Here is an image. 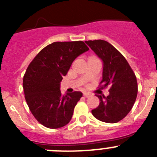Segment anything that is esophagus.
<instances>
[{"label": "esophagus", "mask_w": 157, "mask_h": 157, "mask_svg": "<svg viewBox=\"0 0 157 157\" xmlns=\"http://www.w3.org/2000/svg\"><path fill=\"white\" fill-rule=\"evenodd\" d=\"M83 96H84L85 98H89V97H90L91 94H89V93H84V94H83Z\"/></svg>", "instance_id": "34e87169"}]
</instances>
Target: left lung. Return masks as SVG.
<instances>
[{"label":"left lung","instance_id":"1","mask_svg":"<svg viewBox=\"0 0 157 157\" xmlns=\"http://www.w3.org/2000/svg\"><path fill=\"white\" fill-rule=\"evenodd\" d=\"M103 62L101 88L109 87V96L98 95L100 104L92 110L96 119L115 123L123 120L133 108L138 94V83L125 57L108 41H86Z\"/></svg>","mask_w":157,"mask_h":157}]
</instances>
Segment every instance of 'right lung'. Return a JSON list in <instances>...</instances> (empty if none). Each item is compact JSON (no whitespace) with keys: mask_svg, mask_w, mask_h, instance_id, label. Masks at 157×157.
<instances>
[{"mask_svg":"<svg viewBox=\"0 0 157 157\" xmlns=\"http://www.w3.org/2000/svg\"><path fill=\"white\" fill-rule=\"evenodd\" d=\"M89 50L82 41H57L42 48L29 64L23 76L25 99L30 112L43 126L64 127L71 120L79 91L60 92V82L78 56Z\"/></svg>","mask_w":157,"mask_h":157,"instance_id":"right-lung-1","label":"right lung"}]
</instances>
